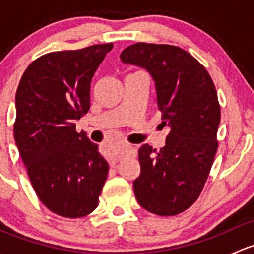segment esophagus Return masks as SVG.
I'll return each mask as SVG.
<instances>
[{"label": "esophagus", "mask_w": 254, "mask_h": 254, "mask_svg": "<svg viewBox=\"0 0 254 254\" xmlns=\"http://www.w3.org/2000/svg\"><path fill=\"white\" fill-rule=\"evenodd\" d=\"M117 162H118V158H114V160L111 161L109 165H111V167H115V166H117Z\"/></svg>", "instance_id": "1"}]
</instances>
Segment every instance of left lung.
I'll return each instance as SVG.
<instances>
[{
  "instance_id": "1",
  "label": "left lung",
  "mask_w": 254,
  "mask_h": 254,
  "mask_svg": "<svg viewBox=\"0 0 254 254\" xmlns=\"http://www.w3.org/2000/svg\"><path fill=\"white\" fill-rule=\"evenodd\" d=\"M120 59L151 73L162 124L171 129L161 150L147 143L140 147L135 196L152 214H181L200 195L219 146L221 113L215 84L194 56L175 45L136 43Z\"/></svg>"
}]
</instances>
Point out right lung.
<instances>
[{"label":"right lung","instance_id":"1","mask_svg":"<svg viewBox=\"0 0 254 254\" xmlns=\"http://www.w3.org/2000/svg\"><path fill=\"white\" fill-rule=\"evenodd\" d=\"M113 44L54 51L33 61L16 93L14 140L38 198L50 211L77 219L98 206L109 166L76 131L89 111L94 72Z\"/></svg>","mask_w":254,"mask_h":254}]
</instances>
